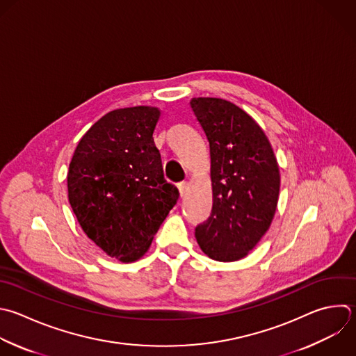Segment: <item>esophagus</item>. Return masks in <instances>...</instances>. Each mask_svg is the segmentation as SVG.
<instances>
[{
  "mask_svg": "<svg viewBox=\"0 0 356 356\" xmlns=\"http://www.w3.org/2000/svg\"><path fill=\"white\" fill-rule=\"evenodd\" d=\"M178 191H179V196L184 197L185 193L188 192V182H181V184H178Z\"/></svg>",
  "mask_w": 356,
  "mask_h": 356,
  "instance_id": "34e87169",
  "label": "esophagus"
}]
</instances>
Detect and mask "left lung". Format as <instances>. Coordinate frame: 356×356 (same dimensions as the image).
Masks as SVG:
<instances>
[{
  "label": "left lung",
  "mask_w": 356,
  "mask_h": 356,
  "mask_svg": "<svg viewBox=\"0 0 356 356\" xmlns=\"http://www.w3.org/2000/svg\"><path fill=\"white\" fill-rule=\"evenodd\" d=\"M191 108L210 147L213 206L195 229L210 259L236 261L268 231L280 195V170L260 125L234 103L193 97Z\"/></svg>",
  "instance_id": "obj_1"
}]
</instances>
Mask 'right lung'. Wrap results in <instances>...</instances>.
Returning a JSON list of instances; mask_svg holds the SVG:
<instances>
[{"instance_id":"1","label":"right lung","mask_w":356,"mask_h":356,"mask_svg":"<svg viewBox=\"0 0 356 356\" xmlns=\"http://www.w3.org/2000/svg\"><path fill=\"white\" fill-rule=\"evenodd\" d=\"M152 106L107 113L79 140L67 175L68 199L83 232L122 263L139 260L178 200L164 179Z\"/></svg>"}]
</instances>
